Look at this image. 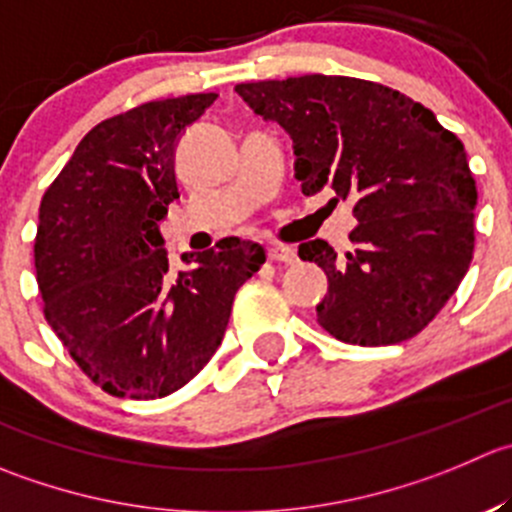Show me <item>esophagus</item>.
<instances>
[{
	"instance_id": "34e87169",
	"label": "esophagus",
	"mask_w": 512,
	"mask_h": 512,
	"mask_svg": "<svg viewBox=\"0 0 512 512\" xmlns=\"http://www.w3.org/2000/svg\"><path fill=\"white\" fill-rule=\"evenodd\" d=\"M267 257H270L272 262H285V265H295L297 262L295 247L290 245H272L270 250H267Z\"/></svg>"
}]
</instances>
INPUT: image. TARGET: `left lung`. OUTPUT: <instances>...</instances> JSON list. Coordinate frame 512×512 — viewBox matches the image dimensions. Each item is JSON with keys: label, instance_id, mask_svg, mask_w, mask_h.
I'll use <instances>...</instances> for the list:
<instances>
[{"label": "left lung", "instance_id": "obj_1", "mask_svg": "<svg viewBox=\"0 0 512 512\" xmlns=\"http://www.w3.org/2000/svg\"><path fill=\"white\" fill-rule=\"evenodd\" d=\"M235 92L292 137L302 195L352 200L355 250L337 257L325 240L297 250L327 275L317 322L362 347L418 335L473 260L478 190L463 142L428 107L367 79L305 74Z\"/></svg>", "mask_w": 512, "mask_h": 512}]
</instances>
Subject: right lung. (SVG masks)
I'll use <instances>...</instances> for the list:
<instances>
[{
  "instance_id": "add662e5",
  "label": "right lung",
  "mask_w": 512,
  "mask_h": 512,
  "mask_svg": "<svg viewBox=\"0 0 512 512\" xmlns=\"http://www.w3.org/2000/svg\"><path fill=\"white\" fill-rule=\"evenodd\" d=\"M215 92L147 102L99 122L47 187L34 267L44 317L84 375L114 398L175 393L225 337L235 292L265 262L227 237L172 272L160 222L180 197L175 147Z\"/></svg>"
}]
</instances>
